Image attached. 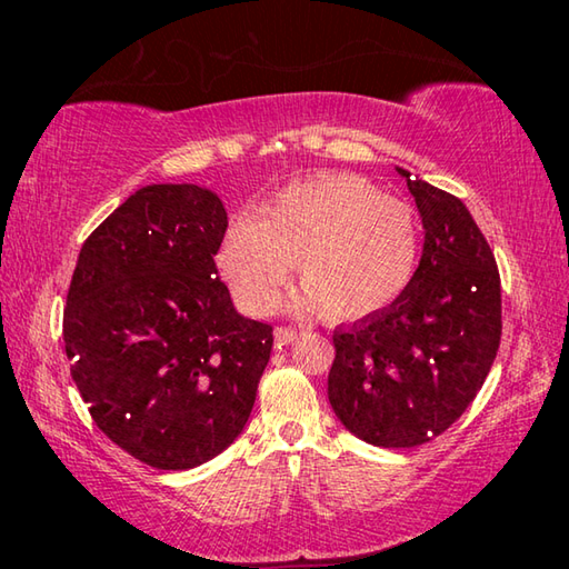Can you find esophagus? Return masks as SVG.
<instances>
[{
  "instance_id": "1",
  "label": "esophagus",
  "mask_w": 569,
  "mask_h": 569,
  "mask_svg": "<svg viewBox=\"0 0 569 569\" xmlns=\"http://www.w3.org/2000/svg\"><path fill=\"white\" fill-rule=\"evenodd\" d=\"M298 336H301V331L291 329V326H278V329H276V343L278 346H288V343H293Z\"/></svg>"
}]
</instances>
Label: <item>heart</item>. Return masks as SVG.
<instances>
[{
	"label": "heart",
	"mask_w": 569,
	"mask_h": 569,
	"mask_svg": "<svg viewBox=\"0 0 569 569\" xmlns=\"http://www.w3.org/2000/svg\"><path fill=\"white\" fill-rule=\"evenodd\" d=\"M421 223L407 200L356 176L288 186L240 218L218 250V268L248 311L271 313L298 268L303 296L326 321H359L391 306L419 266Z\"/></svg>",
	"instance_id": "obj_1"
}]
</instances>
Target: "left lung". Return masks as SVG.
<instances>
[{"label": "left lung", "mask_w": 569, "mask_h": 569, "mask_svg": "<svg viewBox=\"0 0 569 569\" xmlns=\"http://www.w3.org/2000/svg\"><path fill=\"white\" fill-rule=\"evenodd\" d=\"M399 172L427 230L421 261L389 308L333 331L329 401L351 435L409 449L445 435L477 399L502 339V283L467 206Z\"/></svg>", "instance_id": "left-lung-1"}]
</instances>
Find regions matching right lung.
Masks as SVG:
<instances>
[{"label":"right lung","instance_id":"obj_1","mask_svg":"<svg viewBox=\"0 0 569 569\" xmlns=\"http://www.w3.org/2000/svg\"><path fill=\"white\" fill-rule=\"evenodd\" d=\"M218 196L148 186L92 230L62 316L64 353L98 429L142 465L190 469L243 431L273 326L236 313L216 256Z\"/></svg>","mask_w":569,"mask_h":569}]
</instances>
